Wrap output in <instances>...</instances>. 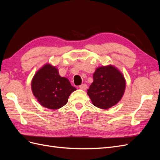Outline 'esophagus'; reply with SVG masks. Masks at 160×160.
Listing matches in <instances>:
<instances>
[{"label": "esophagus", "instance_id": "34e87169", "mask_svg": "<svg viewBox=\"0 0 160 160\" xmlns=\"http://www.w3.org/2000/svg\"><path fill=\"white\" fill-rule=\"evenodd\" d=\"M79 88L81 89L85 90L87 88H88V86H87V85H86L85 83H83V84H81V85H79Z\"/></svg>", "mask_w": 160, "mask_h": 160}]
</instances>
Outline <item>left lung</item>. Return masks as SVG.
Masks as SVG:
<instances>
[{
    "instance_id": "obj_1",
    "label": "left lung",
    "mask_w": 160,
    "mask_h": 160,
    "mask_svg": "<svg viewBox=\"0 0 160 160\" xmlns=\"http://www.w3.org/2000/svg\"><path fill=\"white\" fill-rule=\"evenodd\" d=\"M125 89V80L117 68L112 65L97 68L93 82L88 89V95L95 107L107 109L117 104Z\"/></svg>"
}]
</instances>
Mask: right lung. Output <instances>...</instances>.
<instances>
[{"label":"right lung","mask_w":160,"mask_h":160,"mask_svg":"<svg viewBox=\"0 0 160 160\" xmlns=\"http://www.w3.org/2000/svg\"><path fill=\"white\" fill-rule=\"evenodd\" d=\"M31 89L39 103L50 109L64 106L71 93L76 90L68 79L61 77L58 69L50 64L41 67L34 75Z\"/></svg>","instance_id":"right-lung-1"}]
</instances>
